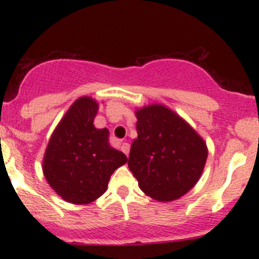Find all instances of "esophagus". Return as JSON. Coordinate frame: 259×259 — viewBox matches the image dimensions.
<instances>
[{"label": "esophagus", "mask_w": 259, "mask_h": 259, "mask_svg": "<svg viewBox=\"0 0 259 259\" xmlns=\"http://www.w3.org/2000/svg\"><path fill=\"white\" fill-rule=\"evenodd\" d=\"M121 151H123L124 153L126 154V156H129V151H130V145L127 144V142H123L121 144Z\"/></svg>", "instance_id": "34e87169"}]
</instances>
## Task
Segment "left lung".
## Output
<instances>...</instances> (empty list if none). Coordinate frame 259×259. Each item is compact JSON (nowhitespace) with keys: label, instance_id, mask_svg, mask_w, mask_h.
Here are the masks:
<instances>
[{"label":"left lung","instance_id":"obj_1","mask_svg":"<svg viewBox=\"0 0 259 259\" xmlns=\"http://www.w3.org/2000/svg\"><path fill=\"white\" fill-rule=\"evenodd\" d=\"M138 139L127 165L145 194L157 201H174L200 179L208 151L204 141L185 120L160 105L136 112Z\"/></svg>","mask_w":259,"mask_h":259}]
</instances>
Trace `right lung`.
Segmentation results:
<instances>
[{"mask_svg":"<svg viewBox=\"0 0 259 259\" xmlns=\"http://www.w3.org/2000/svg\"><path fill=\"white\" fill-rule=\"evenodd\" d=\"M99 105L80 97L52 134L44 157V174L63 200L86 204L106 192L113 171L127 162L108 144V130L96 129Z\"/></svg>","mask_w":259,"mask_h":259,"instance_id":"obj_1","label":"right lung"}]
</instances>
